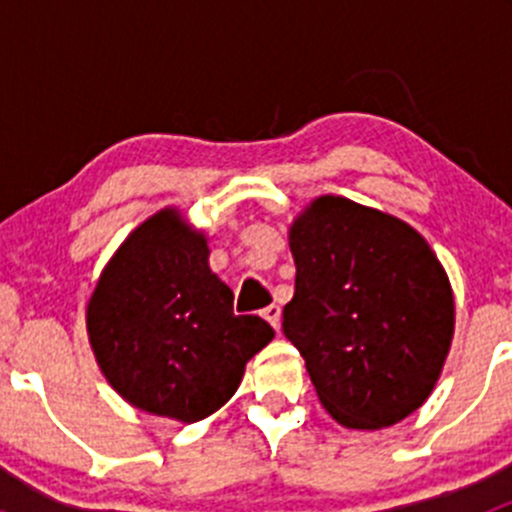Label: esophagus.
<instances>
[{
	"instance_id": "34e87169",
	"label": "esophagus",
	"mask_w": 512,
	"mask_h": 512,
	"mask_svg": "<svg viewBox=\"0 0 512 512\" xmlns=\"http://www.w3.org/2000/svg\"><path fill=\"white\" fill-rule=\"evenodd\" d=\"M262 317L272 324V329H280V317H282V309L277 304H270V307L262 309Z\"/></svg>"
}]
</instances>
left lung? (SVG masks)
I'll list each match as a JSON object with an SVG mask.
<instances>
[{
  "label": "left lung",
  "mask_w": 512,
  "mask_h": 512,
  "mask_svg": "<svg viewBox=\"0 0 512 512\" xmlns=\"http://www.w3.org/2000/svg\"><path fill=\"white\" fill-rule=\"evenodd\" d=\"M294 297L282 332L324 409L386 428L428 399L453 339V292L428 242L394 215L322 195L289 227Z\"/></svg>",
  "instance_id": "obj_1"
}]
</instances>
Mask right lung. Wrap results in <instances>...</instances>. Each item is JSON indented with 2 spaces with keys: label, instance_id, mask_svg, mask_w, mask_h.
Returning <instances> with one entry per match:
<instances>
[{
  "label": "right lung",
  "instance_id": "obj_1",
  "mask_svg": "<svg viewBox=\"0 0 512 512\" xmlns=\"http://www.w3.org/2000/svg\"><path fill=\"white\" fill-rule=\"evenodd\" d=\"M208 240L168 208L128 235L86 307L108 384L136 409L193 423L240 386L275 332L232 312V289L208 265Z\"/></svg>",
  "mask_w": 512,
  "mask_h": 512
}]
</instances>
